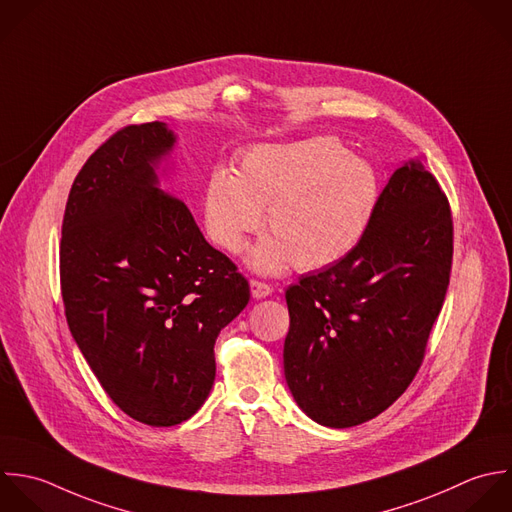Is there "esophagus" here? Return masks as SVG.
I'll list each match as a JSON object with an SVG mask.
<instances>
[{
	"label": "esophagus",
	"mask_w": 512,
	"mask_h": 512,
	"mask_svg": "<svg viewBox=\"0 0 512 512\" xmlns=\"http://www.w3.org/2000/svg\"><path fill=\"white\" fill-rule=\"evenodd\" d=\"M273 293V287L263 281H251V297L253 299H265Z\"/></svg>",
	"instance_id": "esophagus-1"
}]
</instances>
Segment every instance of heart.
<instances>
[{"label": "heart", "instance_id": "1", "mask_svg": "<svg viewBox=\"0 0 512 512\" xmlns=\"http://www.w3.org/2000/svg\"><path fill=\"white\" fill-rule=\"evenodd\" d=\"M381 199L379 173L347 153L333 137L263 143L247 149L235 173L215 169L205 189V227L227 253L243 251L247 237L271 231L255 245L249 265L265 275L291 261L301 271L329 267L365 237Z\"/></svg>", "mask_w": 512, "mask_h": 512}]
</instances>
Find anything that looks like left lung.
<instances>
[{"label": "left lung", "mask_w": 512, "mask_h": 512, "mask_svg": "<svg viewBox=\"0 0 512 512\" xmlns=\"http://www.w3.org/2000/svg\"><path fill=\"white\" fill-rule=\"evenodd\" d=\"M453 217L437 179L405 161L361 243L285 293L289 391L315 423L349 429L389 409L415 379L451 277Z\"/></svg>", "instance_id": "8db88e82"}]
</instances>
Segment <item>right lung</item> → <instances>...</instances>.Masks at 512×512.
<instances>
[{
    "label": "right lung",
    "instance_id": "1",
    "mask_svg": "<svg viewBox=\"0 0 512 512\" xmlns=\"http://www.w3.org/2000/svg\"><path fill=\"white\" fill-rule=\"evenodd\" d=\"M175 141L161 121L111 135L71 185L59 247L69 331L109 399L149 427L201 409L217 335L249 303L247 279L159 187Z\"/></svg>",
    "mask_w": 512,
    "mask_h": 512
}]
</instances>
